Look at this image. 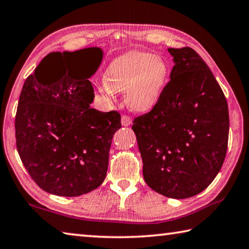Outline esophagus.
<instances>
[{"instance_id": "1", "label": "esophagus", "mask_w": 249, "mask_h": 249, "mask_svg": "<svg viewBox=\"0 0 249 249\" xmlns=\"http://www.w3.org/2000/svg\"><path fill=\"white\" fill-rule=\"evenodd\" d=\"M132 124V117L129 115H123L122 116V125L123 126H129Z\"/></svg>"}]
</instances>
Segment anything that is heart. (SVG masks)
Listing matches in <instances>:
<instances>
[{
	"label": "heart",
	"mask_w": 249,
	"mask_h": 249,
	"mask_svg": "<svg viewBox=\"0 0 249 249\" xmlns=\"http://www.w3.org/2000/svg\"><path fill=\"white\" fill-rule=\"evenodd\" d=\"M168 74V65L161 57L142 52L126 53L108 65L99 90L108 98L126 91L125 100L130 108L148 112L158 103Z\"/></svg>",
	"instance_id": "heart-1"
}]
</instances>
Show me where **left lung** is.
<instances>
[{
	"label": "left lung",
	"mask_w": 249,
	"mask_h": 249,
	"mask_svg": "<svg viewBox=\"0 0 249 249\" xmlns=\"http://www.w3.org/2000/svg\"><path fill=\"white\" fill-rule=\"evenodd\" d=\"M175 66L158 103L134 119L142 174L154 191L187 199L221 170L229 142L227 101L212 71L190 47L169 48Z\"/></svg>",
	"instance_id": "left-lung-1"
}]
</instances>
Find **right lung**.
<instances>
[{
    "mask_svg": "<svg viewBox=\"0 0 249 249\" xmlns=\"http://www.w3.org/2000/svg\"><path fill=\"white\" fill-rule=\"evenodd\" d=\"M100 48L52 53L25 80L15 116L16 147L39 188L60 196L94 190L105 179L112 138L122 127L117 111L91 108L89 79L102 60ZM57 57L66 70L57 79L45 71Z\"/></svg>",
    "mask_w": 249,
    "mask_h": 249,
    "instance_id": "right-lung-1",
    "label": "right lung"
}]
</instances>
